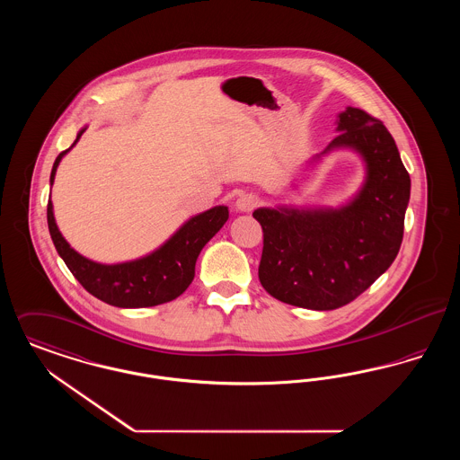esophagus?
Returning <instances> with one entry per match:
<instances>
[{"mask_svg": "<svg viewBox=\"0 0 460 460\" xmlns=\"http://www.w3.org/2000/svg\"><path fill=\"white\" fill-rule=\"evenodd\" d=\"M259 203H261V198L257 197V195H253V193H244V195H241V197L236 199V207H238V210H241V212H250V210H253Z\"/></svg>", "mask_w": 460, "mask_h": 460, "instance_id": "1", "label": "esophagus"}]
</instances>
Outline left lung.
<instances>
[{"label": "left lung", "mask_w": 460, "mask_h": 460, "mask_svg": "<svg viewBox=\"0 0 460 460\" xmlns=\"http://www.w3.org/2000/svg\"><path fill=\"white\" fill-rule=\"evenodd\" d=\"M326 152L350 146L367 162V181L340 210H270L253 217L263 233L259 279L289 305L334 310L353 302L394 263L403 240L411 177L385 124L366 110L340 113Z\"/></svg>", "instance_id": "left-lung-1"}]
</instances>
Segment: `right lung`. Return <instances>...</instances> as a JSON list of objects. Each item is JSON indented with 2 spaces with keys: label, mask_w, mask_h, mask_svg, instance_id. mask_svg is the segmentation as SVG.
<instances>
[{
  "label": "right lung",
  "mask_w": 460,
  "mask_h": 460,
  "mask_svg": "<svg viewBox=\"0 0 460 460\" xmlns=\"http://www.w3.org/2000/svg\"><path fill=\"white\" fill-rule=\"evenodd\" d=\"M83 132L84 129L77 134L74 145L79 141ZM70 148L57 156L49 177L51 184L62 156ZM46 216L53 244L81 286L109 305L137 308L171 302L186 291L195 278V263L201 248L226 224L229 212L227 207H214L188 220L171 240L152 255L117 265L91 262L72 250L55 224L51 201H48Z\"/></svg>",
  "instance_id": "1"
}]
</instances>
